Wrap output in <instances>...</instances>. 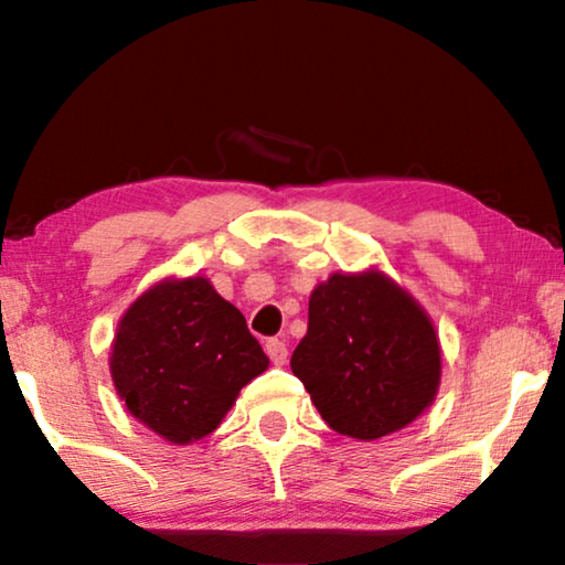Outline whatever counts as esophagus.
Masks as SVG:
<instances>
[{
  "label": "esophagus",
  "instance_id": "34e87169",
  "mask_svg": "<svg viewBox=\"0 0 565 565\" xmlns=\"http://www.w3.org/2000/svg\"><path fill=\"white\" fill-rule=\"evenodd\" d=\"M266 355L271 358L274 365H286V360H289V348H286L284 340H268L266 342Z\"/></svg>",
  "mask_w": 565,
  "mask_h": 565
}]
</instances>
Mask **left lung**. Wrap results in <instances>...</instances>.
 <instances>
[{"label":"left lung","instance_id":"1","mask_svg":"<svg viewBox=\"0 0 565 565\" xmlns=\"http://www.w3.org/2000/svg\"><path fill=\"white\" fill-rule=\"evenodd\" d=\"M291 370L332 431L375 441L431 406L441 344L426 309L391 276L334 271L311 291Z\"/></svg>","mask_w":565,"mask_h":565}]
</instances>
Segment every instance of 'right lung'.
Here are the masks:
<instances>
[{"label": "right lung", "instance_id": "add662e5", "mask_svg": "<svg viewBox=\"0 0 565 565\" xmlns=\"http://www.w3.org/2000/svg\"><path fill=\"white\" fill-rule=\"evenodd\" d=\"M108 367L126 411L184 446L221 426L268 358L246 317L205 276H170L124 311Z\"/></svg>", "mask_w": 565, "mask_h": 565}]
</instances>
